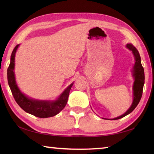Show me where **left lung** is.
Segmentation results:
<instances>
[{"label":"left lung","instance_id":"obj_1","mask_svg":"<svg viewBox=\"0 0 154 154\" xmlns=\"http://www.w3.org/2000/svg\"><path fill=\"white\" fill-rule=\"evenodd\" d=\"M126 47L129 49V50H132V53L134 55L135 58V65L134 66V77L135 81L134 83L133 90H134V100L132 106H130V109L128 110L126 112L122 114V116H120L115 119H113L112 120H118L124 117L128 114L132 112V111L135 109V108L138 105L140 99H141L143 93V85H144V80H145V76H144V69L142 67L141 63V58H140V55L139 54L138 51L137 49L132 44H127Z\"/></svg>","mask_w":154,"mask_h":154}]
</instances>
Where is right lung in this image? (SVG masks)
<instances>
[{
	"instance_id": "1",
	"label": "right lung",
	"mask_w": 154,
	"mask_h": 154,
	"mask_svg": "<svg viewBox=\"0 0 154 154\" xmlns=\"http://www.w3.org/2000/svg\"><path fill=\"white\" fill-rule=\"evenodd\" d=\"M19 45H16L12 51L11 58V63L7 70V78L8 85L11 88V92L16 102L24 110L25 112L39 118H49L54 116L64 109L67 104L69 94L73 84H71L66 90L61 94L60 98L55 101L35 100L28 99L24 94H22L17 85L16 83L14 77V58L15 54Z\"/></svg>"
}]
</instances>
